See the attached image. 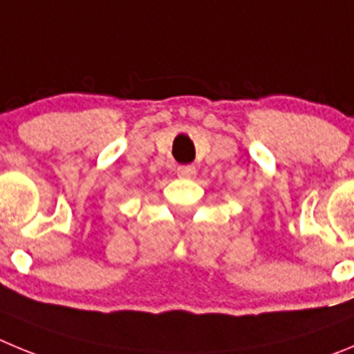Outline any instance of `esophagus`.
Wrapping results in <instances>:
<instances>
[{"label": "esophagus", "mask_w": 354, "mask_h": 354, "mask_svg": "<svg viewBox=\"0 0 354 354\" xmlns=\"http://www.w3.org/2000/svg\"><path fill=\"white\" fill-rule=\"evenodd\" d=\"M176 171L181 178H192L196 174V167L194 165H180Z\"/></svg>", "instance_id": "esophagus-1"}]
</instances>
